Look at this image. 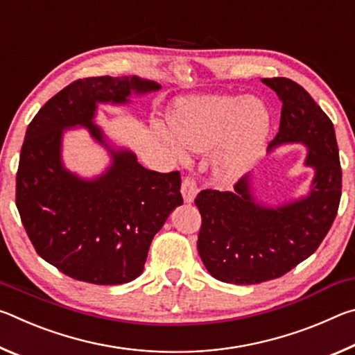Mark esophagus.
I'll return each instance as SVG.
<instances>
[{
	"instance_id": "34e87169",
	"label": "esophagus",
	"mask_w": 355,
	"mask_h": 355,
	"mask_svg": "<svg viewBox=\"0 0 355 355\" xmlns=\"http://www.w3.org/2000/svg\"><path fill=\"white\" fill-rule=\"evenodd\" d=\"M197 192V184H196V180L191 178V177H184L183 178V184H182V196H183V200L186 203H192L196 199Z\"/></svg>"
}]
</instances>
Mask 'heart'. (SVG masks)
I'll return each mask as SVG.
<instances>
[{"mask_svg":"<svg viewBox=\"0 0 355 355\" xmlns=\"http://www.w3.org/2000/svg\"><path fill=\"white\" fill-rule=\"evenodd\" d=\"M271 117L257 100L230 95H199L186 100L172 117L169 137L175 152L183 147L203 153L213 150L211 167L222 183L241 178L261 155Z\"/></svg>","mask_w":355,"mask_h":355,"instance_id":"1","label":"heart"}]
</instances>
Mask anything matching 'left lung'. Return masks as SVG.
Returning a JSON list of instances; mask_svg holds the SVG:
<instances>
[{
    "label": "left lung",
    "instance_id": "obj_1",
    "mask_svg": "<svg viewBox=\"0 0 355 355\" xmlns=\"http://www.w3.org/2000/svg\"><path fill=\"white\" fill-rule=\"evenodd\" d=\"M282 101L272 152L284 144L307 147L305 166L315 171L307 196L277 207L252 192L250 175L233 191L205 189L196 197L202 214L197 249L214 279L261 284L296 268L320 248L332 227L341 197V166L334 123L302 86L288 78H264Z\"/></svg>",
    "mask_w": 355,
    "mask_h": 355
}]
</instances>
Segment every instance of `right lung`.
Masks as SVG:
<instances>
[{
	"label": "right lung",
	"instance_id": "1",
	"mask_svg": "<svg viewBox=\"0 0 355 355\" xmlns=\"http://www.w3.org/2000/svg\"><path fill=\"white\" fill-rule=\"evenodd\" d=\"M139 76H92L64 87L28 125L17 172L15 202L37 254L69 277L120 285L139 277L152 244L169 214L183 203L180 172L159 173L114 148L94 122L98 103L125 105L131 95L159 91ZM83 126L112 155L95 179L64 169L62 136Z\"/></svg>",
	"mask_w": 355,
	"mask_h": 355
}]
</instances>
